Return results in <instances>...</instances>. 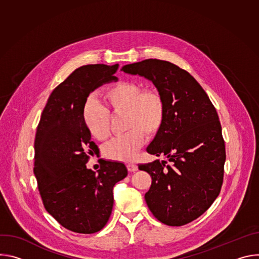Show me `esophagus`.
I'll list each match as a JSON object with an SVG mask.
<instances>
[{"label":"esophagus","instance_id":"34e87169","mask_svg":"<svg viewBox=\"0 0 259 259\" xmlns=\"http://www.w3.org/2000/svg\"><path fill=\"white\" fill-rule=\"evenodd\" d=\"M127 168H128V170H129L130 172H135V171L138 170V166H137L136 164H134V163H129V164H127Z\"/></svg>","mask_w":259,"mask_h":259}]
</instances>
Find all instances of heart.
<instances>
[{"mask_svg": "<svg viewBox=\"0 0 259 259\" xmlns=\"http://www.w3.org/2000/svg\"><path fill=\"white\" fill-rule=\"evenodd\" d=\"M105 99L115 113H126V134L117 136L103 147L106 158L132 161L143 145L145 135H155L165 118V101L155 89H143L134 82L123 81L108 87ZM83 119L89 133L97 140H104L110 133V116L106 106L88 100Z\"/></svg>", "mask_w": 259, "mask_h": 259, "instance_id": "heart-1", "label": "heart"}]
</instances>
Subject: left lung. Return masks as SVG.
I'll use <instances>...</instances> for the list:
<instances>
[{"label": "left lung", "mask_w": 259, "mask_h": 259, "mask_svg": "<svg viewBox=\"0 0 259 259\" xmlns=\"http://www.w3.org/2000/svg\"><path fill=\"white\" fill-rule=\"evenodd\" d=\"M122 70L152 81L165 101L163 124L146 152L170 164L138 165L152 176L145 202L162 224L187 225L212 205L223 186L226 145L216 109L191 73L169 61L145 59Z\"/></svg>", "instance_id": "left-lung-1"}]
</instances>
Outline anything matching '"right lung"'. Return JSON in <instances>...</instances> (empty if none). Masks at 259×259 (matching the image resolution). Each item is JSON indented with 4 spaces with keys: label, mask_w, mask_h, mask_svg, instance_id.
<instances>
[{
    "label": "right lung",
    "mask_w": 259,
    "mask_h": 259,
    "mask_svg": "<svg viewBox=\"0 0 259 259\" xmlns=\"http://www.w3.org/2000/svg\"><path fill=\"white\" fill-rule=\"evenodd\" d=\"M119 64L77 68L49 96L36 128L33 173L47 212L65 229L79 234L99 232L114 206L113 189L128 170L123 163L102 160L97 172L88 169L97 153L83 110L89 94L117 82Z\"/></svg>",
    "instance_id": "1"
}]
</instances>
